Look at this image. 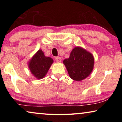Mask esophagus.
<instances>
[{
	"label": "esophagus",
	"mask_w": 122,
	"mask_h": 122,
	"mask_svg": "<svg viewBox=\"0 0 122 122\" xmlns=\"http://www.w3.org/2000/svg\"><path fill=\"white\" fill-rule=\"evenodd\" d=\"M55 60L56 62H60L61 61V58L60 57H55Z\"/></svg>",
	"instance_id": "obj_1"
}]
</instances>
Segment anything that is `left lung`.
Wrapping results in <instances>:
<instances>
[{"mask_svg": "<svg viewBox=\"0 0 122 122\" xmlns=\"http://www.w3.org/2000/svg\"><path fill=\"white\" fill-rule=\"evenodd\" d=\"M69 77L76 81L85 79L92 73L94 66L92 54L81 47H75L69 57L63 61Z\"/></svg>", "mask_w": 122, "mask_h": 122, "instance_id": "8db88e82", "label": "left lung"}]
</instances>
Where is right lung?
<instances>
[{
    "instance_id": "1",
    "label": "right lung",
    "mask_w": 122,
    "mask_h": 122,
    "mask_svg": "<svg viewBox=\"0 0 122 122\" xmlns=\"http://www.w3.org/2000/svg\"><path fill=\"white\" fill-rule=\"evenodd\" d=\"M51 57L46 56L44 51L39 49L28 62V66L33 75L37 79L44 78L53 63Z\"/></svg>"
}]
</instances>
